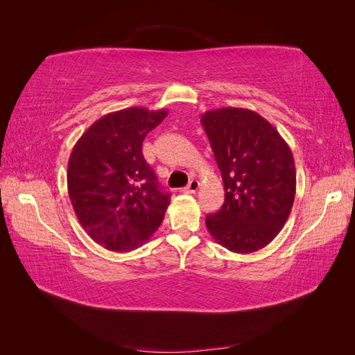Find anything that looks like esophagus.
Returning <instances> with one entry per match:
<instances>
[{
  "mask_svg": "<svg viewBox=\"0 0 355 355\" xmlns=\"http://www.w3.org/2000/svg\"><path fill=\"white\" fill-rule=\"evenodd\" d=\"M198 188H200V184H198V182L192 179V180L189 182V184L184 188V192H187V194H194V192H196Z\"/></svg>",
  "mask_w": 355,
  "mask_h": 355,
  "instance_id": "obj_1",
  "label": "esophagus"
}]
</instances>
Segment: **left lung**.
<instances>
[{
    "mask_svg": "<svg viewBox=\"0 0 355 355\" xmlns=\"http://www.w3.org/2000/svg\"><path fill=\"white\" fill-rule=\"evenodd\" d=\"M220 170L225 202L206 216L211 237L234 253H253L282 231L296 194V168L277 128L243 108H219L201 115Z\"/></svg>",
    "mask_w": 355,
    "mask_h": 355,
    "instance_id": "left-lung-1",
    "label": "left lung"
}]
</instances>
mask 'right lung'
Returning a JSON list of instances; mask_svg holds the SVG:
<instances>
[{"label": "right lung", "mask_w": 355, "mask_h": 355, "mask_svg": "<svg viewBox=\"0 0 355 355\" xmlns=\"http://www.w3.org/2000/svg\"><path fill=\"white\" fill-rule=\"evenodd\" d=\"M167 116L141 106L106 114L75 144L68 192L90 237L112 252L141 247L158 230L170 194L158 185L142 154L145 136Z\"/></svg>", "instance_id": "1"}]
</instances>
